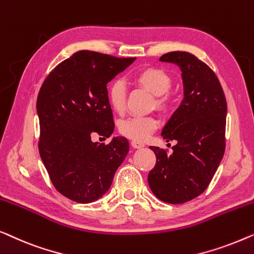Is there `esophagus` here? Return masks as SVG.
Returning <instances> with one entry per match:
<instances>
[{"label":"esophagus","mask_w":254,"mask_h":254,"mask_svg":"<svg viewBox=\"0 0 254 254\" xmlns=\"http://www.w3.org/2000/svg\"><path fill=\"white\" fill-rule=\"evenodd\" d=\"M131 145H132V147L133 148H142L144 147V142H141V141H137V140H133L131 142Z\"/></svg>","instance_id":"esophagus-1"}]
</instances>
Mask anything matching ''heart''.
<instances>
[{"label": "heart", "mask_w": 254, "mask_h": 254, "mask_svg": "<svg viewBox=\"0 0 254 254\" xmlns=\"http://www.w3.org/2000/svg\"><path fill=\"white\" fill-rule=\"evenodd\" d=\"M133 81L138 86L145 88L154 95L153 106L160 112H167L171 106V99L168 91L171 87V78L160 67L147 66L134 74ZM108 101L114 112L121 114L126 108L127 88L123 80H114L108 87ZM158 120L153 116L130 117L121 122L120 132L132 140L142 141L147 139L156 128Z\"/></svg>", "instance_id": "obj_1"}]
</instances>
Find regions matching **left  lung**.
I'll return each mask as SVG.
<instances>
[{
	"label": "left lung",
	"instance_id": "obj_1",
	"mask_svg": "<svg viewBox=\"0 0 254 254\" xmlns=\"http://www.w3.org/2000/svg\"><path fill=\"white\" fill-rule=\"evenodd\" d=\"M160 61L180 66L184 99L161 132L167 142L176 141L173 153L149 147L156 163L147 181L160 200L183 203L206 190L223 158L227 101L216 74L194 55L171 52Z\"/></svg>",
	"mask_w": 254,
	"mask_h": 254
}]
</instances>
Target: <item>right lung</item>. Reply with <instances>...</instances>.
<instances>
[{"label":"right lung","mask_w":254,"mask_h":254,"mask_svg":"<svg viewBox=\"0 0 254 254\" xmlns=\"http://www.w3.org/2000/svg\"><path fill=\"white\" fill-rule=\"evenodd\" d=\"M101 53L80 51L61 62L39 92V153L61 194L88 203L109 190L114 175L128 153V141L114 137L108 145L92 134L114 132L107 84L134 62Z\"/></svg>","instance_id":"right-lung-1"}]
</instances>
